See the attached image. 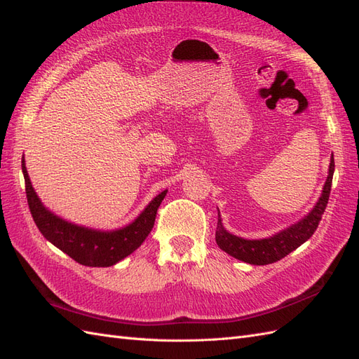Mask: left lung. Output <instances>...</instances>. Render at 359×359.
<instances>
[{
	"mask_svg": "<svg viewBox=\"0 0 359 359\" xmlns=\"http://www.w3.org/2000/svg\"><path fill=\"white\" fill-rule=\"evenodd\" d=\"M334 168L335 165H334V155H332L331 163H330V172H327V179L325 182L322 196L319 201L316 203L313 210L301 221L290 225V227H287L280 233L273 234L271 238L243 239L239 236H234V234L229 233L224 229L221 215L218 210V225H217V234H215L218 247L222 251L230 254L234 259L242 260L250 264H257V266L275 263L284 259L285 255L290 254L292 251L301 247L304 242L309 241L313 236V233L316 231L317 225H319L322 215L326 209L327 200H330Z\"/></svg>",
	"mask_w": 359,
	"mask_h": 359,
	"instance_id": "8db88e82",
	"label": "left lung"
}]
</instances>
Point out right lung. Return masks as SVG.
<instances>
[{"label":"right lung","instance_id":"obj_1","mask_svg":"<svg viewBox=\"0 0 359 359\" xmlns=\"http://www.w3.org/2000/svg\"><path fill=\"white\" fill-rule=\"evenodd\" d=\"M22 172L25 179L28 208L43 238L79 264L93 266V268H108V266L118 263L134 252L149 236L153 225H155L158 208L167 196V189L162 191L140 213V217L128 224L126 227L100 231L67 222L49 212L37 197L32 182H29L24 159Z\"/></svg>","mask_w":359,"mask_h":359}]
</instances>
